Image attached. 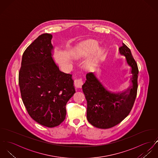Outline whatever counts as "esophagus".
Instances as JSON below:
<instances>
[{"mask_svg": "<svg viewBox=\"0 0 158 158\" xmlns=\"http://www.w3.org/2000/svg\"><path fill=\"white\" fill-rule=\"evenodd\" d=\"M83 85V81L81 78L74 80V85L76 88H81Z\"/></svg>", "mask_w": 158, "mask_h": 158, "instance_id": "34e87169", "label": "esophagus"}]
</instances>
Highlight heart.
I'll list each match as a JSON object with an SVG mask.
<instances>
[{"mask_svg": "<svg viewBox=\"0 0 158 158\" xmlns=\"http://www.w3.org/2000/svg\"><path fill=\"white\" fill-rule=\"evenodd\" d=\"M98 47V43L96 41L93 40L87 41L76 48L75 51V56L77 57L88 56L95 52L94 59L87 63V68L90 69H92L95 67V60L101 54L100 52L97 50Z\"/></svg>", "mask_w": 158, "mask_h": 158, "instance_id": "obj_1", "label": "heart"}]
</instances>
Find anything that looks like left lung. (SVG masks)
<instances>
[{"mask_svg": "<svg viewBox=\"0 0 158 158\" xmlns=\"http://www.w3.org/2000/svg\"><path fill=\"white\" fill-rule=\"evenodd\" d=\"M119 54L126 58L125 63L131 68L127 88L122 91L110 89L94 72L86 74L87 80L82 85L87 102V120L98 128L108 129L122 122L130 113L137 96V64L125 44L119 48Z\"/></svg>", "mask_w": 158, "mask_h": 158, "instance_id": "1", "label": "left lung"}]
</instances>
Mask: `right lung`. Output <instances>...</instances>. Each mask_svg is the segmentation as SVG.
<instances>
[{"mask_svg":"<svg viewBox=\"0 0 158 158\" xmlns=\"http://www.w3.org/2000/svg\"><path fill=\"white\" fill-rule=\"evenodd\" d=\"M52 35L43 33L23 53L19 85L23 103L35 122L59 126L65 119L66 105L75 91L72 74L60 71L52 59Z\"/></svg>","mask_w":158,"mask_h":158,"instance_id":"right-lung-1","label":"right lung"}]
</instances>
